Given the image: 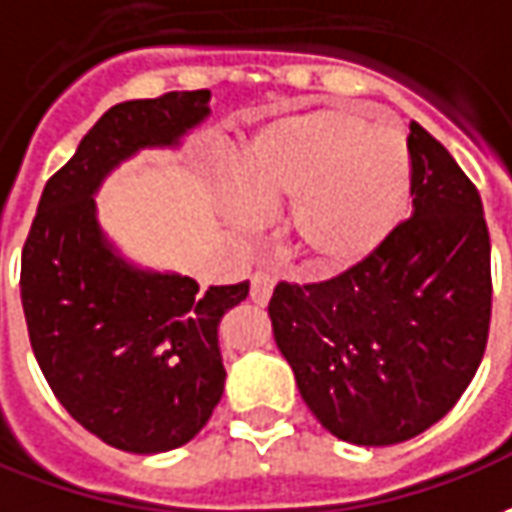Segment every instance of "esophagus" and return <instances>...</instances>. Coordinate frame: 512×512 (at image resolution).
Returning <instances> with one entry per match:
<instances>
[{
    "mask_svg": "<svg viewBox=\"0 0 512 512\" xmlns=\"http://www.w3.org/2000/svg\"><path fill=\"white\" fill-rule=\"evenodd\" d=\"M274 293V277H268L266 271H255L252 274V302L255 305H266Z\"/></svg>",
    "mask_w": 512,
    "mask_h": 512,
    "instance_id": "34e87169",
    "label": "esophagus"
}]
</instances>
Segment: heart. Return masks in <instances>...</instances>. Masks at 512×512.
Instances as JSON below:
<instances>
[{"mask_svg": "<svg viewBox=\"0 0 512 512\" xmlns=\"http://www.w3.org/2000/svg\"><path fill=\"white\" fill-rule=\"evenodd\" d=\"M227 213L255 227L260 210L285 207V241L307 268L360 266L399 230L413 196L405 132L357 107H316L268 121L238 152Z\"/></svg>", "mask_w": 512, "mask_h": 512, "instance_id": "1", "label": "heart"}]
</instances>
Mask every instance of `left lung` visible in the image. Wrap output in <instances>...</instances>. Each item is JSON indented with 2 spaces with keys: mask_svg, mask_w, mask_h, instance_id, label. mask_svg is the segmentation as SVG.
Returning a JSON list of instances; mask_svg holds the SVG:
<instances>
[{
  "mask_svg": "<svg viewBox=\"0 0 512 512\" xmlns=\"http://www.w3.org/2000/svg\"><path fill=\"white\" fill-rule=\"evenodd\" d=\"M413 216L327 282H280L268 318L305 405L335 438L393 446L438 424L474 380L491 324L482 199L410 121Z\"/></svg>",
  "mask_w": 512,
  "mask_h": 512,
  "instance_id": "left-lung-1",
  "label": "left lung"
}]
</instances>
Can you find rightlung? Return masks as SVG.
Listing matches in <instances>:
<instances>
[{
	"mask_svg": "<svg viewBox=\"0 0 512 512\" xmlns=\"http://www.w3.org/2000/svg\"><path fill=\"white\" fill-rule=\"evenodd\" d=\"M210 116V91L110 107L46 182L21 252L32 352L74 421L132 455L171 452L224 393L219 321L249 282L210 285L138 266L99 224L96 194L144 149H180Z\"/></svg>",
	"mask_w": 512,
	"mask_h": 512,
	"instance_id": "add662e5",
	"label": "right lung"
}]
</instances>
